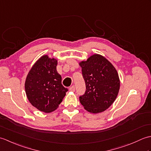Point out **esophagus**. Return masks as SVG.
<instances>
[{"mask_svg": "<svg viewBox=\"0 0 151 151\" xmlns=\"http://www.w3.org/2000/svg\"><path fill=\"white\" fill-rule=\"evenodd\" d=\"M69 90L70 91H75V86H70V87L69 88Z\"/></svg>", "mask_w": 151, "mask_h": 151, "instance_id": "1", "label": "esophagus"}]
</instances>
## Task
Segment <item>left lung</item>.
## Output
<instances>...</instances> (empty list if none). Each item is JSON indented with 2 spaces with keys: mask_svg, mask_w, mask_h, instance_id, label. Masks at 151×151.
Segmentation results:
<instances>
[{
  "mask_svg": "<svg viewBox=\"0 0 151 151\" xmlns=\"http://www.w3.org/2000/svg\"><path fill=\"white\" fill-rule=\"evenodd\" d=\"M86 85L85 94L80 97L84 109L92 114L105 111L114 103L120 88L117 70L101 54H94L79 62Z\"/></svg>",
  "mask_w": 151,
  "mask_h": 151,
  "instance_id": "8db88e82",
  "label": "left lung"
}]
</instances>
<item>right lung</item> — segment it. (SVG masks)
<instances>
[{"instance_id": "1", "label": "right lung", "mask_w": 151, "mask_h": 151, "mask_svg": "<svg viewBox=\"0 0 151 151\" xmlns=\"http://www.w3.org/2000/svg\"><path fill=\"white\" fill-rule=\"evenodd\" d=\"M57 64L58 60L48 55L40 57L29 70L24 83L28 101L45 113L56 110L67 91L56 70Z\"/></svg>"}]
</instances>
